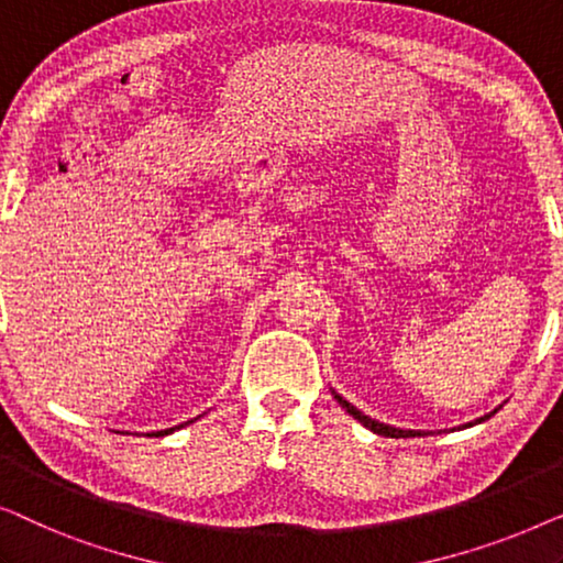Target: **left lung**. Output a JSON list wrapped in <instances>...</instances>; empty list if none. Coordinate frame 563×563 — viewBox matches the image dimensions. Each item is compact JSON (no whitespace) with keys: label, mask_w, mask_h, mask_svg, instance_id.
I'll return each mask as SVG.
<instances>
[{"label":"left lung","mask_w":563,"mask_h":563,"mask_svg":"<svg viewBox=\"0 0 563 563\" xmlns=\"http://www.w3.org/2000/svg\"><path fill=\"white\" fill-rule=\"evenodd\" d=\"M333 397L338 399V405H341L345 412L353 415V418H356V420L361 422V426L368 428V430H372V433H376V435H384V438H415V435H428L426 430H402V428H391V426H387V422L372 420V418H368V415H364V412H361V410H356V407H353V405L349 402V399H343L341 395H338L335 389H333ZM497 410H499V407H497ZM497 410H495V412H497ZM495 412L484 415V418L474 420V422H466L464 428H472V426H476V422H484V420H489L492 415H495Z\"/></svg>","instance_id":"1"}]
</instances>
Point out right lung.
<instances>
[{
	"instance_id": "right-lung-1",
	"label": "right lung",
	"mask_w": 563,
	"mask_h": 563,
	"mask_svg": "<svg viewBox=\"0 0 563 563\" xmlns=\"http://www.w3.org/2000/svg\"><path fill=\"white\" fill-rule=\"evenodd\" d=\"M197 420V418H195ZM195 420H189V422H195ZM189 422H181V426H176V428H184V426H189ZM176 428H166V430H158V433H148V435H168V433H174Z\"/></svg>"
}]
</instances>
